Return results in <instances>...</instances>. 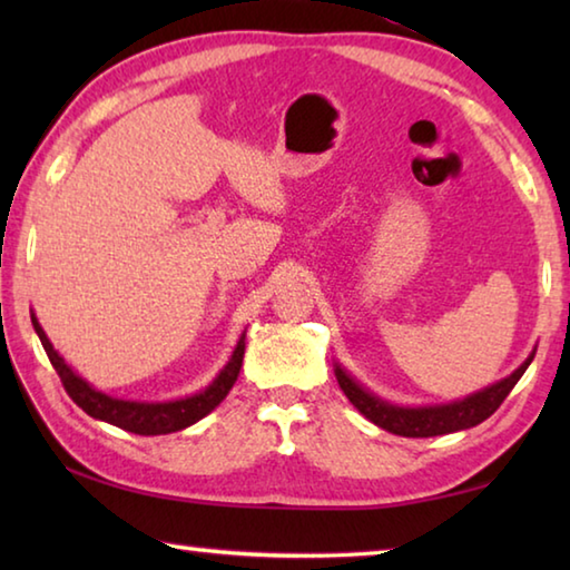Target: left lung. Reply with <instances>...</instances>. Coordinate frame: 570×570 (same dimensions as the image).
Listing matches in <instances>:
<instances>
[{"label":"left lung","mask_w":570,"mask_h":570,"mask_svg":"<svg viewBox=\"0 0 570 570\" xmlns=\"http://www.w3.org/2000/svg\"><path fill=\"white\" fill-rule=\"evenodd\" d=\"M533 356L535 350L528 354V360L520 364L513 374H508L505 380L490 384L485 390L472 392L468 397L448 404H422V407H404V404H394L377 397V394L366 390L364 384L356 382L340 362H334V374L342 392L350 397L354 407L360 410L366 420L377 424V428L400 438H435L475 428L482 420H488L490 414L503 404L510 390L518 384V380L523 377V372L528 370V364L533 362Z\"/></svg>","instance_id":"obj_1"}]
</instances>
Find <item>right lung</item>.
I'll use <instances>...</instances> for the list:
<instances>
[{
  "label": "right lung",
  "mask_w": 570,
  "mask_h": 570,
  "mask_svg": "<svg viewBox=\"0 0 570 570\" xmlns=\"http://www.w3.org/2000/svg\"><path fill=\"white\" fill-rule=\"evenodd\" d=\"M32 326L40 342L45 346L47 356L55 366V372L60 374L67 394H70L77 407H82L95 420H102L115 428L135 432V435H168V432L186 430L198 420H204L208 412H214L220 402L226 400V394L234 387L240 372V362H244L246 352V332L240 334L230 360L224 364V370L216 374V380L208 384L206 390H200L190 397L180 400H166V402H140V400H122L110 397L100 390H95L90 382H85L70 364H67L52 342L47 340L45 330L32 314Z\"/></svg>",
  "instance_id": "add662e5"
}]
</instances>
